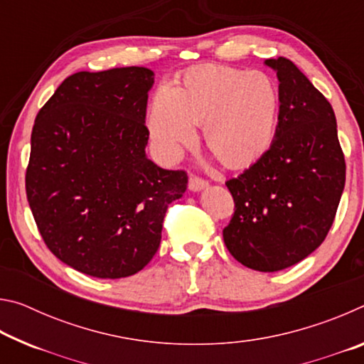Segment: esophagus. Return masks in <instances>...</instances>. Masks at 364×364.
Wrapping results in <instances>:
<instances>
[{"mask_svg": "<svg viewBox=\"0 0 364 364\" xmlns=\"http://www.w3.org/2000/svg\"><path fill=\"white\" fill-rule=\"evenodd\" d=\"M188 186H189V189H191V191H194V193H197V191L205 189V188L208 186V183H207L205 180H202V178H199V176L191 175V176H189V183H188Z\"/></svg>", "mask_w": 364, "mask_h": 364, "instance_id": "34e87169", "label": "esophagus"}]
</instances>
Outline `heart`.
Returning <instances> with one entry per match:
<instances>
[{
    "instance_id": "heart-1",
    "label": "heart",
    "mask_w": 364,
    "mask_h": 364,
    "mask_svg": "<svg viewBox=\"0 0 364 364\" xmlns=\"http://www.w3.org/2000/svg\"><path fill=\"white\" fill-rule=\"evenodd\" d=\"M281 95L263 72L226 65L189 70L175 88L162 85L154 93L147 128L160 157L175 160L184 144L202 133L208 149L230 168L257 162L278 132Z\"/></svg>"
}]
</instances>
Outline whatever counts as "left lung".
<instances>
[{
    "instance_id": "8db88e82",
    "label": "left lung",
    "mask_w": 364,
    "mask_h": 364,
    "mask_svg": "<svg viewBox=\"0 0 364 364\" xmlns=\"http://www.w3.org/2000/svg\"><path fill=\"white\" fill-rule=\"evenodd\" d=\"M264 64L279 80L278 132L254 165L226 181L234 213L223 239L244 267L273 273L304 260L328 236L345 186V159L329 101L292 60Z\"/></svg>"
}]
</instances>
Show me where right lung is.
Returning <instances> with one entry per match:
<instances>
[{
  "label": "right lung",
  "instance_id": "add662e5",
  "mask_svg": "<svg viewBox=\"0 0 364 364\" xmlns=\"http://www.w3.org/2000/svg\"><path fill=\"white\" fill-rule=\"evenodd\" d=\"M154 72L122 67L67 77L32 130L26 191L43 241L85 274L119 279L156 255L183 170L146 157Z\"/></svg>",
  "mask_w": 364,
  "mask_h": 364
}]
</instances>
